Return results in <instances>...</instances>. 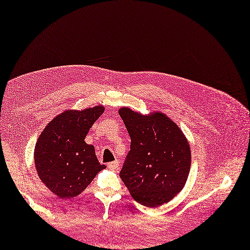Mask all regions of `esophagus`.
<instances>
[{"instance_id": "34e87169", "label": "esophagus", "mask_w": 250, "mask_h": 250, "mask_svg": "<svg viewBox=\"0 0 250 250\" xmlns=\"http://www.w3.org/2000/svg\"><path fill=\"white\" fill-rule=\"evenodd\" d=\"M108 168L111 169V170H115L117 168H119V162L116 160L114 162H111L108 164Z\"/></svg>"}]
</instances>
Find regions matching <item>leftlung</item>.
Returning a JSON list of instances; mask_svg holds the SVG:
<instances>
[{
    "label": "left lung",
    "instance_id": "8db88e82",
    "mask_svg": "<svg viewBox=\"0 0 250 250\" xmlns=\"http://www.w3.org/2000/svg\"><path fill=\"white\" fill-rule=\"evenodd\" d=\"M131 138L120 177L138 204L157 208L183 189L191 153L184 134L162 113L144 116L119 110Z\"/></svg>",
    "mask_w": 250,
    "mask_h": 250
}]
</instances>
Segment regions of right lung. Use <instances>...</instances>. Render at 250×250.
Here are the masks:
<instances>
[{"instance_id": "add662e5", "label": "right lung", "mask_w": 250, "mask_h": 250, "mask_svg": "<svg viewBox=\"0 0 250 250\" xmlns=\"http://www.w3.org/2000/svg\"><path fill=\"white\" fill-rule=\"evenodd\" d=\"M102 105L84 111H66L47 124L34 148L40 179L60 198L80 194L105 168L94 148L85 144L89 129L103 114Z\"/></svg>"}]
</instances>
